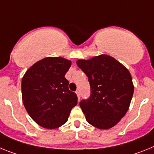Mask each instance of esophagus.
Returning a JSON list of instances; mask_svg holds the SVG:
<instances>
[{
	"label": "esophagus",
	"instance_id": "1",
	"mask_svg": "<svg viewBox=\"0 0 154 154\" xmlns=\"http://www.w3.org/2000/svg\"><path fill=\"white\" fill-rule=\"evenodd\" d=\"M76 94H77V98H78V101H80V99H81V94H80V91H76Z\"/></svg>",
	"mask_w": 154,
	"mask_h": 154
}]
</instances>
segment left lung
Wrapping results in <instances>:
<instances>
[{"label":"left lung","instance_id":"obj_1","mask_svg":"<svg viewBox=\"0 0 154 154\" xmlns=\"http://www.w3.org/2000/svg\"><path fill=\"white\" fill-rule=\"evenodd\" d=\"M77 65L91 85L89 99L80 102L86 120L99 129L112 128L126 114L133 97L134 86L129 69L106 54L77 60Z\"/></svg>","mask_w":154,"mask_h":154}]
</instances>
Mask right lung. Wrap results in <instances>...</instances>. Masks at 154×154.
Segmentation results:
<instances>
[{
	"mask_svg": "<svg viewBox=\"0 0 154 154\" xmlns=\"http://www.w3.org/2000/svg\"><path fill=\"white\" fill-rule=\"evenodd\" d=\"M71 61L63 57H45L27 69L21 81L24 106L38 125L57 129L68 120L77 104V97L69 90L65 74Z\"/></svg>",
	"mask_w": 154,
	"mask_h": 154,
	"instance_id": "1",
	"label": "right lung"
}]
</instances>
